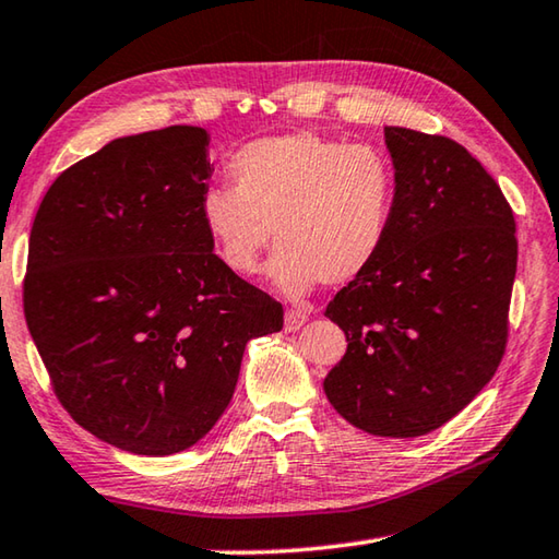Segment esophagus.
<instances>
[{
  "label": "esophagus",
  "mask_w": 559,
  "mask_h": 559,
  "mask_svg": "<svg viewBox=\"0 0 559 559\" xmlns=\"http://www.w3.org/2000/svg\"><path fill=\"white\" fill-rule=\"evenodd\" d=\"M306 322H308V312L306 310H288L286 312V320H283V330H286V332H298Z\"/></svg>",
  "instance_id": "1"
}]
</instances>
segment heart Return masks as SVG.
Masks as SVG:
<instances>
[{"label": "heart", "instance_id": "b5f03b06", "mask_svg": "<svg viewBox=\"0 0 559 559\" xmlns=\"http://www.w3.org/2000/svg\"><path fill=\"white\" fill-rule=\"evenodd\" d=\"M229 176L235 188H207L198 212L235 276H253L276 239L269 278L300 298L320 283L359 281L389 245L399 180L377 146L314 131L266 136L231 154Z\"/></svg>", "mask_w": 559, "mask_h": 559}]
</instances>
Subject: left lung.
<instances>
[{
    "instance_id": "8db88e82",
    "label": "left lung",
    "mask_w": 559,
    "mask_h": 559,
    "mask_svg": "<svg viewBox=\"0 0 559 559\" xmlns=\"http://www.w3.org/2000/svg\"><path fill=\"white\" fill-rule=\"evenodd\" d=\"M383 136L399 180L391 237L324 310L347 354L322 385L354 428L418 438L499 369L519 241L501 188L464 146L403 127Z\"/></svg>"
}]
</instances>
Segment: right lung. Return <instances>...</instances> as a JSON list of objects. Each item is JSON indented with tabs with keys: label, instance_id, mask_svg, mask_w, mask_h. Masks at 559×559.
<instances>
[{
	"label": "right lung",
	"instance_id": "1",
	"mask_svg": "<svg viewBox=\"0 0 559 559\" xmlns=\"http://www.w3.org/2000/svg\"><path fill=\"white\" fill-rule=\"evenodd\" d=\"M207 146L200 127L109 141L56 178L28 239L24 314L58 401L131 454L205 438L247 342L283 328L281 302L212 251Z\"/></svg>",
	"mask_w": 559,
	"mask_h": 559
}]
</instances>
